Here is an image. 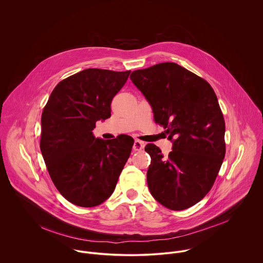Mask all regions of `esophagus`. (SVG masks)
Here are the masks:
<instances>
[{
  "label": "esophagus",
  "mask_w": 263,
  "mask_h": 263,
  "mask_svg": "<svg viewBox=\"0 0 263 263\" xmlns=\"http://www.w3.org/2000/svg\"><path fill=\"white\" fill-rule=\"evenodd\" d=\"M145 147V144L141 141H135L134 143V146H133V149L136 151V152H140V151L143 150Z\"/></svg>",
  "instance_id": "esophagus-1"
}]
</instances>
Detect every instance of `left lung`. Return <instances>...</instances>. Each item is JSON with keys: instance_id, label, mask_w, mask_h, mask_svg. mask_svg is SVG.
<instances>
[{"instance_id": "8db88e82", "label": "left lung", "mask_w": 263, "mask_h": 263, "mask_svg": "<svg viewBox=\"0 0 263 263\" xmlns=\"http://www.w3.org/2000/svg\"><path fill=\"white\" fill-rule=\"evenodd\" d=\"M130 80L166 129L172 151L164 158L148 144L147 181L153 197L169 210H185L214 185L225 158V120L217 95L202 78L175 63L134 71Z\"/></svg>"}]
</instances>
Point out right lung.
<instances>
[{
  "mask_svg": "<svg viewBox=\"0 0 263 263\" xmlns=\"http://www.w3.org/2000/svg\"><path fill=\"white\" fill-rule=\"evenodd\" d=\"M130 71L86 69L61 81L41 115L40 150L60 193L83 208L96 206L114 191L134 139L95 138L96 121L110 117L113 97Z\"/></svg>",
  "mask_w": 263,
  "mask_h": 263,
  "instance_id": "1",
  "label": "right lung"
}]
</instances>
